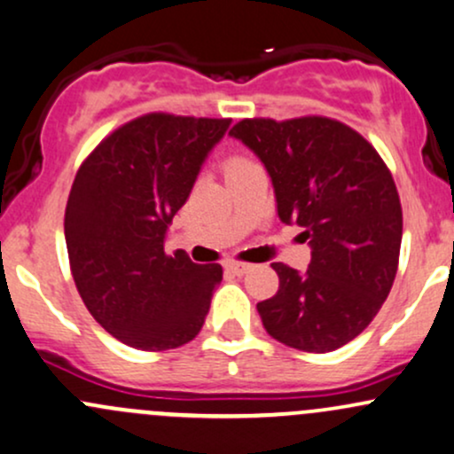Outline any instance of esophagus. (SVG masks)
Returning a JSON list of instances; mask_svg holds the SVG:
<instances>
[{"mask_svg":"<svg viewBox=\"0 0 454 454\" xmlns=\"http://www.w3.org/2000/svg\"><path fill=\"white\" fill-rule=\"evenodd\" d=\"M225 268L229 272L238 274V277H242V274H247L248 270H253V266H248V263H240V262H227Z\"/></svg>","mask_w":454,"mask_h":454,"instance_id":"esophagus-1","label":"esophagus"}]
</instances>
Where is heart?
Instances as JSON below:
<instances>
[{
  "label": "heart",
  "instance_id": "obj_1",
  "mask_svg": "<svg viewBox=\"0 0 454 454\" xmlns=\"http://www.w3.org/2000/svg\"><path fill=\"white\" fill-rule=\"evenodd\" d=\"M240 165H247V162H244V160H231V162H229L227 169H233V167H240Z\"/></svg>",
  "mask_w": 454,
  "mask_h": 454
}]
</instances>
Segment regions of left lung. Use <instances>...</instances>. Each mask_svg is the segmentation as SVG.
<instances>
[{
    "mask_svg": "<svg viewBox=\"0 0 454 454\" xmlns=\"http://www.w3.org/2000/svg\"><path fill=\"white\" fill-rule=\"evenodd\" d=\"M229 135L266 167L277 212L310 247L307 272L272 263L278 292L257 304L263 328L294 349L325 354L371 324L399 266L403 214L369 141L328 117L242 120Z\"/></svg>",
    "mask_w": 454,
    "mask_h": 454,
    "instance_id": "obj_1",
    "label": "left lung"
}]
</instances>
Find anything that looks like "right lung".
<instances>
[{"label": "right lung", "mask_w": 454, "mask_h": 454, "mask_svg": "<svg viewBox=\"0 0 454 454\" xmlns=\"http://www.w3.org/2000/svg\"><path fill=\"white\" fill-rule=\"evenodd\" d=\"M231 120L150 114L129 121L76 171L64 233L85 307L109 334L145 351L200 334L218 263L165 253L167 231Z\"/></svg>", "instance_id": "right-lung-1"}]
</instances>
